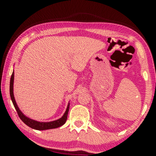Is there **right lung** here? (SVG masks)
<instances>
[{
    "mask_svg": "<svg viewBox=\"0 0 156 156\" xmlns=\"http://www.w3.org/2000/svg\"><path fill=\"white\" fill-rule=\"evenodd\" d=\"M14 72H13L11 79H10V84H9V93H10V97H11L12 101L13 102V105L15 107L16 110L18 113V115L19 116V118L21 119V120L24 122L25 125H27L28 126L36 130H47V129H56L61 126L62 125H64L66 122L67 119V115L69 109V102L68 103V105L67 107V109H66L65 112L61 118H59L56 120L51 121V122H38V121L31 119V118H28L26 116L24 113H23L20 110L19 107H18L16 104V102L15 100L14 95Z\"/></svg>",
    "mask_w": 156,
    "mask_h": 156,
    "instance_id": "add662e5",
    "label": "right lung"
}]
</instances>
